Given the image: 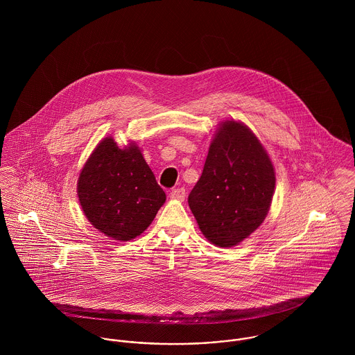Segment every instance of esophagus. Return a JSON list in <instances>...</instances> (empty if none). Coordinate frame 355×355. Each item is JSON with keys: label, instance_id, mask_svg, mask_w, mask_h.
I'll return each mask as SVG.
<instances>
[{"label": "esophagus", "instance_id": "esophagus-1", "mask_svg": "<svg viewBox=\"0 0 355 355\" xmlns=\"http://www.w3.org/2000/svg\"><path fill=\"white\" fill-rule=\"evenodd\" d=\"M186 197V190L183 187H179V189H173L171 191V198L172 200H178V201H183Z\"/></svg>", "mask_w": 355, "mask_h": 355}]
</instances>
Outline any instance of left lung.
<instances>
[{
    "mask_svg": "<svg viewBox=\"0 0 355 355\" xmlns=\"http://www.w3.org/2000/svg\"><path fill=\"white\" fill-rule=\"evenodd\" d=\"M275 183L272 161L258 138L245 124L227 120L214 134L189 206L207 241L232 248L265 220Z\"/></svg>",
    "mask_w": 355,
    "mask_h": 355,
    "instance_id": "obj_1",
    "label": "left lung"
}]
</instances>
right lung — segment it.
<instances>
[{
	"label": "right lung",
	"instance_id": "add662e5",
	"mask_svg": "<svg viewBox=\"0 0 355 355\" xmlns=\"http://www.w3.org/2000/svg\"><path fill=\"white\" fill-rule=\"evenodd\" d=\"M79 202L87 220L109 238L131 241L152 224L166 197L135 144L120 149L102 139L80 171Z\"/></svg>",
	"mask_w": 355,
	"mask_h": 355
}]
</instances>
